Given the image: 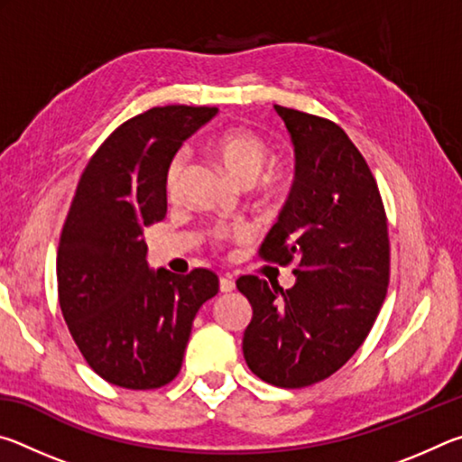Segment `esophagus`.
Returning <instances> with one entry per match:
<instances>
[{"label":"esophagus","instance_id":"34e87169","mask_svg":"<svg viewBox=\"0 0 462 462\" xmlns=\"http://www.w3.org/2000/svg\"><path fill=\"white\" fill-rule=\"evenodd\" d=\"M234 287H236V283H234V279L232 277H222L220 279V291L222 293H230V291H234Z\"/></svg>","mask_w":462,"mask_h":462}]
</instances>
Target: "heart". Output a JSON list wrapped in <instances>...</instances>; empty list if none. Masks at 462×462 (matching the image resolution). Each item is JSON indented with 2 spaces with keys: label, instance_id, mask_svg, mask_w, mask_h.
Wrapping results in <instances>:
<instances>
[{
  "label": "heart",
  "instance_id": "heart-1",
  "mask_svg": "<svg viewBox=\"0 0 462 462\" xmlns=\"http://www.w3.org/2000/svg\"><path fill=\"white\" fill-rule=\"evenodd\" d=\"M208 148L212 151L222 165L230 171L232 177L240 185H253L259 179V189L264 199H281L291 191L293 187V169L289 165H273L269 169L267 162L271 159V146L259 132L245 126H230L209 138ZM187 171V154L181 151L169 161L165 173V189L169 198H177L181 191L183 177ZM262 177L259 178L258 175ZM250 230L245 226H216L212 230V238L217 246L228 245L234 238H248Z\"/></svg>",
  "mask_w": 462,
  "mask_h": 462
}]
</instances>
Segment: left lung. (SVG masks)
<instances>
[{
    "label": "left lung",
    "instance_id": "8db88e82",
    "mask_svg": "<svg viewBox=\"0 0 462 462\" xmlns=\"http://www.w3.org/2000/svg\"><path fill=\"white\" fill-rule=\"evenodd\" d=\"M275 109L295 146V183L259 254L295 264V285L236 281L253 306L242 350L259 379L301 389L346 365L369 336L387 295L389 234L377 181L346 132Z\"/></svg>",
    "mask_w": 462,
    "mask_h": 462
}]
</instances>
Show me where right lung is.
Returning a JSON list of instances; mask_svg holds the SVG:
<instances>
[{
    "label": "right lung",
    "mask_w": 462,
    "mask_h": 462,
    "mask_svg": "<svg viewBox=\"0 0 462 462\" xmlns=\"http://www.w3.org/2000/svg\"><path fill=\"white\" fill-rule=\"evenodd\" d=\"M216 112L146 109L101 143L77 185L59 240V306L85 361L112 385L159 389L173 381L195 314L220 289L209 269L148 271L143 236L167 216L169 161Z\"/></svg>",
    "instance_id": "right-lung-1"
}]
</instances>
